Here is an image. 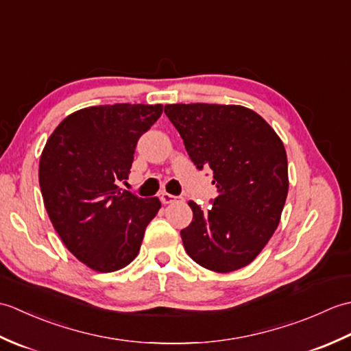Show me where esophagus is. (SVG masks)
I'll use <instances>...</instances> for the list:
<instances>
[{"instance_id": "esophagus-1", "label": "esophagus", "mask_w": 351, "mask_h": 351, "mask_svg": "<svg viewBox=\"0 0 351 351\" xmlns=\"http://www.w3.org/2000/svg\"><path fill=\"white\" fill-rule=\"evenodd\" d=\"M160 199H161V202H162L164 205H167V204L175 202V200H176L178 197H176V196H173V195H170V193H161Z\"/></svg>"}]
</instances>
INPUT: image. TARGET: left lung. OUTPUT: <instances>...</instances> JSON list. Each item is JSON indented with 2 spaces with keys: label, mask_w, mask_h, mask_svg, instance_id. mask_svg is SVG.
<instances>
[{
  "label": "left lung",
  "mask_w": 351,
  "mask_h": 351,
  "mask_svg": "<svg viewBox=\"0 0 351 351\" xmlns=\"http://www.w3.org/2000/svg\"><path fill=\"white\" fill-rule=\"evenodd\" d=\"M197 169L210 167L217 197L208 211L190 200V225L181 230L189 256L211 271L249 265L279 226L288 195V160L280 137L243 106L167 104Z\"/></svg>",
  "instance_id": "8db88e82"
}]
</instances>
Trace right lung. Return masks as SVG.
Returning a JSON list of instances; mask_svg holds the SVG:
<instances>
[{"instance_id": "add662e5", "label": "right lung", "mask_w": 351, "mask_h": 351, "mask_svg": "<svg viewBox=\"0 0 351 351\" xmlns=\"http://www.w3.org/2000/svg\"><path fill=\"white\" fill-rule=\"evenodd\" d=\"M161 113V104L81 108L43 147L39 184L49 220L72 255L95 271L132 263L160 211L158 197H137L116 184L128 178L137 140Z\"/></svg>"}]
</instances>
